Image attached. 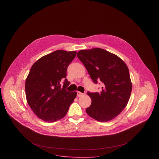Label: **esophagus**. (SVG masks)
<instances>
[{
	"mask_svg": "<svg viewBox=\"0 0 159 159\" xmlns=\"http://www.w3.org/2000/svg\"><path fill=\"white\" fill-rule=\"evenodd\" d=\"M83 93H81V92H79V91L77 92V96H78V97H81V96H83Z\"/></svg>",
	"mask_w": 159,
	"mask_h": 159,
	"instance_id": "1",
	"label": "esophagus"
}]
</instances>
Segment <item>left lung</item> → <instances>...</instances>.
<instances>
[{
  "mask_svg": "<svg viewBox=\"0 0 159 159\" xmlns=\"http://www.w3.org/2000/svg\"><path fill=\"white\" fill-rule=\"evenodd\" d=\"M77 56L93 83H102L100 92L87 93L92 103L86 113L100 122L113 119L126 107L131 95L132 84L127 65L117 56L99 48L81 49Z\"/></svg>",
  "mask_w": 159,
  "mask_h": 159,
  "instance_id": "obj_1",
  "label": "left lung"
}]
</instances>
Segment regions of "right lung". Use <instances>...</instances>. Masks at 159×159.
Instances as JSON below:
<instances>
[{
	"mask_svg": "<svg viewBox=\"0 0 159 159\" xmlns=\"http://www.w3.org/2000/svg\"><path fill=\"white\" fill-rule=\"evenodd\" d=\"M76 51L57 50L45 55L32 66L27 76L25 91L27 102L35 114L47 122L62 119L76 97L68 92L67 69L75 57ZM65 80L62 88L60 83Z\"/></svg>",
	"mask_w": 159,
	"mask_h": 159,
	"instance_id": "add662e5",
	"label": "right lung"
}]
</instances>
